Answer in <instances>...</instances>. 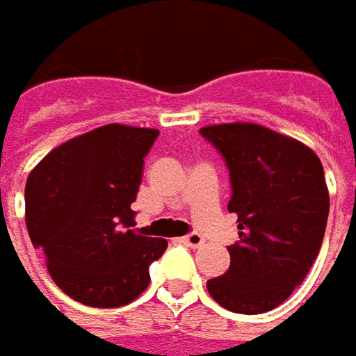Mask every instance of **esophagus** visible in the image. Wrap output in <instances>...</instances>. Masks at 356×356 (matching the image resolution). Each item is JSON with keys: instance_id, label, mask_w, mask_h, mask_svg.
Returning <instances> with one entry per match:
<instances>
[{"instance_id": "1", "label": "esophagus", "mask_w": 356, "mask_h": 356, "mask_svg": "<svg viewBox=\"0 0 356 356\" xmlns=\"http://www.w3.org/2000/svg\"><path fill=\"white\" fill-rule=\"evenodd\" d=\"M182 243L190 245V248H198V245H202V243H204V238L200 236L198 232H192V234H188V236H184V238H182Z\"/></svg>"}]
</instances>
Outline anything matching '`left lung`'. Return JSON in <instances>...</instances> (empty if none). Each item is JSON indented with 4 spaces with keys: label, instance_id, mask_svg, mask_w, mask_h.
Segmentation results:
<instances>
[{
    "label": "left lung",
    "instance_id": "1",
    "mask_svg": "<svg viewBox=\"0 0 356 356\" xmlns=\"http://www.w3.org/2000/svg\"><path fill=\"white\" fill-rule=\"evenodd\" d=\"M200 134L226 162L227 210L238 213L239 229L227 271L208 281V291L234 313L271 311L303 283L321 250L329 216L321 160L252 122L204 127Z\"/></svg>",
    "mask_w": 356,
    "mask_h": 356
}]
</instances>
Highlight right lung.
Wrapping results in <instances>:
<instances>
[{"label":"right lung","instance_id":"right-lung-1","mask_svg":"<svg viewBox=\"0 0 356 356\" xmlns=\"http://www.w3.org/2000/svg\"><path fill=\"white\" fill-rule=\"evenodd\" d=\"M156 129L106 124L57 146L25 184V222L63 293L89 307H120L148 287L166 239L134 234L130 204Z\"/></svg>","mask_w":356,"mask_h":356}]
</instances>
